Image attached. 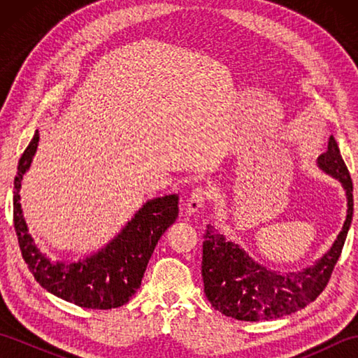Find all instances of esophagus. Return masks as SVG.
<instances>
[{
	"mask_svg": "<svg viewBox=\"0 0 358 358\" xmlns=\"http://www.w3.org/2000/svg\"><path fill=\"white\" fill-rule=\"evenodd\" d=\"M208 199H209V192L206 187H203V186L195 187L191 194V199L187 200L189 214H195V212H199L204 206V203H206Z\"/></svg>",
	"mask_w": 358,
	"mask_h": 358,
	"instance_id": "obj_1",
	"label": "esophagus"
}]
</instances>
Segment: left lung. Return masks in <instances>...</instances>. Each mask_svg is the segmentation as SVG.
<instances>
[{
	"label": "left lung",
	"mask_w": 358,
	"mask_h": 358,
	"mask_svg": "<svg viewBox=\"0 0 358 358\" xmlns=\"http://www.w3.org/2000/svg\"><path fill=\"white\" fill-rule=\"evenodd\" d=\"M318 167L343 185L348 215L332 248L315 264L300 272L278 273L254 262L245 250L208 226L203 241L201 275L204 294L226 317L245 322L272 320L289 315L314 301L328 285L343 249L354 214L352 180L338 144L329 138L328 150L318 157Z\"/></svg>",
	"instance_id": "8db88e82"
}]
</instances>
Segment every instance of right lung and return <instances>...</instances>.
Here are the masks:
<instances>
[{
  "instance_id": "1",
  "label": "right lung",
  "mask_w": 358,
  "mask_h": 358,
  "mask_svg": "<svg viewBox=\"0 0 358 358\" xmlns=\"http://www.w3.org/2000/svg\"><path fill=\"white\" fill-rule=\"evenodd\" d=\"M40 134L22 152L13 181V226L21 255L29 271L45 291L73 305L89 309H112L126 305L141 286L158 240L178 217V195L148 201L109 245L77 263L52 262L35 246L22 217L20 187L36 152Z\"/></svg>"
}]
</instances>
